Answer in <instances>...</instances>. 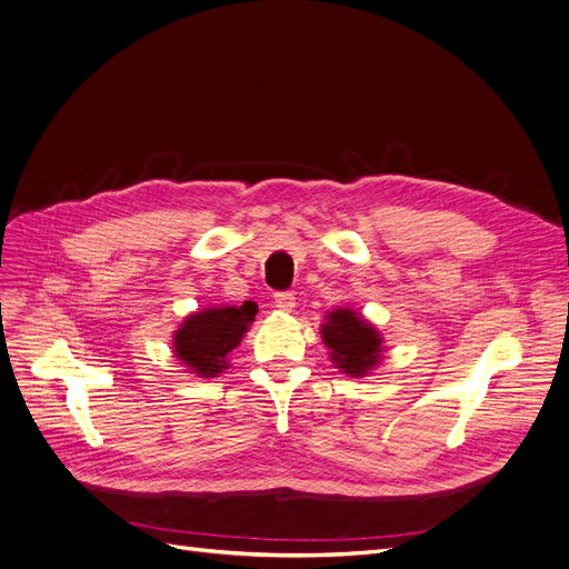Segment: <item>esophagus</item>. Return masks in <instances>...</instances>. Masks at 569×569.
Segmentation results:
<instances>
[{"label": "esophagus", "instance_id": "obj_1", "mask_svg": "<svg viewBox=\"0 0 569 569\" xmlns=\"http://www.w3.org/2000/svg\"><path fill=\"white\" fill-rule=\"evenodd\" d=\"M274 307L281 311H292L295 307V295L283 290V292H274Z\"/></svg>", "mask_w": 569, "mask_h": 569}]
</instances>
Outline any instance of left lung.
<instances>
[{"label": "left lung", "mask_w": 569, "mask_h": 569, "mask_svg": "<svg viewBox=\"0 0 569 569\" xmlns=\"http://www.w3.org/2000/svg\"><path fill=\"white\" fill-rule=\"evenodd\" d=\"M323 341L332 351V362L343 369V375L362 377L379 362V332L349 309H339L328 316V323L323 326Z\"/></svg>", "instance_id": "obj_1"}]
</instances>
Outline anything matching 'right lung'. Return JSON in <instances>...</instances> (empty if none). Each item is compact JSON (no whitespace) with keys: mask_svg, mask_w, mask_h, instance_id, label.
I'll list each match as a JSON object with an SVG mask.
<instances>
[{"mask_svg":"<svg viewBox=\"0 0 569 569\" xmlns=\"http://www.w3.org/2000/svg\"><path fill=\"white\" fill-rule=\"evenodd\" d=\"M258 307L243 302L241 307H216L188 316L174 335V353L200 377H216L228 369V353L237 349L241 335L256 320Z\"/></svg>","mask_w":569,"mask_h":569,"instance_id":"right-lung-1","label":"right lung"}]
</instances>
